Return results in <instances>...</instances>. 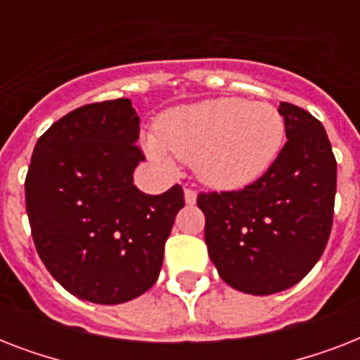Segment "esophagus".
I'll return each instance as SVG.
<instances>
[{
	"label": "esophagus",
	"mask_w": 360,
	"mask_h": 360,
	"mask_svg": "<svg viewBox=\"0 0 360 360\" xmlns=\"http://www.w3.org/2000/svg\"><path fill=\"white\" fill-rule=\"evenodd\" d=\"M196 191H192V188H185V202L188 203V205H194L196 203Z\"/></svg>",
	"instance_id": "34e87169"
}]
</instances>
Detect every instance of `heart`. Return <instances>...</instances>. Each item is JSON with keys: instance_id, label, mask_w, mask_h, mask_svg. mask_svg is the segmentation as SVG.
I'll list each match as a JSON object with an SVG mask.
<instances>
[{"instance_id": "obj_1", "label": "heart", "mask_w": 360, "mask_h": 360, "mask_svg": "<svg viewBox=\"0 0 360 360\" xmlns=\"http://www.w3.org/2000/svg\"><path fill=\"white\" fill-rule=\"evenodd\" d=\"M284 140L285 121L273 104L220 97L168 110L143 146L164 168L177 158L194 164L205 185L237 191L267 174Z\"/></svg>"}]
</instances>
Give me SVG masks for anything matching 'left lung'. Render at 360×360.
<instances>
[{"label":"left lung","instance_id":"obj_1","mask_svg":"<svg viewBox=\"0 0 360 360\" xmlns=\"http://www.w3.org/2000/svg\"><path fill=\"white\" fill-rule=\"evenodd\" d=\"M285 146L267 174L231 192H200L205 243L226 284L271 295L301 282L323 254L333 228L336 158L323 124L280 103Z\"/></svg>","mask_w":360,"mask_h":360}]
</instances>
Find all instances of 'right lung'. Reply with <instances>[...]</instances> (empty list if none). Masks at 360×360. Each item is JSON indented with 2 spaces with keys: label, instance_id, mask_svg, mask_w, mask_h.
I'll return each mask as SVG.
<instances>
[{
  "label": "right lung",
  "instance_id": "1",
  "mask_svg": "<svg viewBox=\"0 0 360 360\" xmlns=\"http://www.w3.org/2000/svg\"><path fill=\"white\" fill-rule=\"evenodd\" d=\"M130 98L72 110L37 140L25 175L35 248L53 278L84 301L120 304L158 278L175 214L174 185L149 196L134 185L143 160Z\"/></svg>",
  "mask_w": 360,
  "mask_h": 360
}]
</instances>
